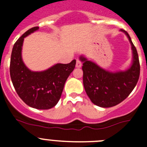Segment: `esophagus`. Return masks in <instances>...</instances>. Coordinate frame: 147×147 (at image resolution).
Here are the masks:
<instances>
[{"mask_svg": "<svg viewBox=\"0 0 147 147\" xmlns=\"http://www.w3.org/2000/svg\"><path fill=\"white\" fill-rule=\"evenodd\" d=\"M82 61L79 59L76 60V68H80V67H82Z\"/></svg>", "mask_w": 147, "mask_h": 147, "instance_id": "1", "label": "esophagus"}]
</instances>
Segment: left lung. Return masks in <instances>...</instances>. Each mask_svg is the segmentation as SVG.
Returning a JSON list of instances; mask_svg holds the SVG:
<instances>
[{"label": "left lung", "instance_id": "left-lung-1", "mask_svg": "<svg viewBox=\"0 0 147 147\" xmlns=\"http://www.w3.org/2000/svg\"><path fill=\"white\" fill-rule=\"evenodd\" d=\"M128 37L133 50V63L125 71L112 73L105 71L83 56V83L86 94L94 105L102 107L115 106L128 97L136 86L140 75V64L136 48L129 34Z\"/></svg>", "mask_w": 147, "mask_h": 147}]
</instances>
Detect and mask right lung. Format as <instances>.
I'll return each instance as SVG.
<instances>
[{
	"label": "right lung",
	"instance_id": "1",
	"mask_svg": "<svg viewBox=\"0 0 147 147\" xmlns=\"http://www.w3.org/2000/svg\"><path fill=\"white\" fill-rule=\"evenodd\" d=\"M38 29L39 26L31 28L15 42L10 62V75L16 93L27 105L48 110L59 101L65 81L74 69L76 60L68 64L57 63L44 71H30L22 61V45L25 37Z\"/></svg>",
	"mask_w": 147,
	"mask_h": 147
}]
</instances>
